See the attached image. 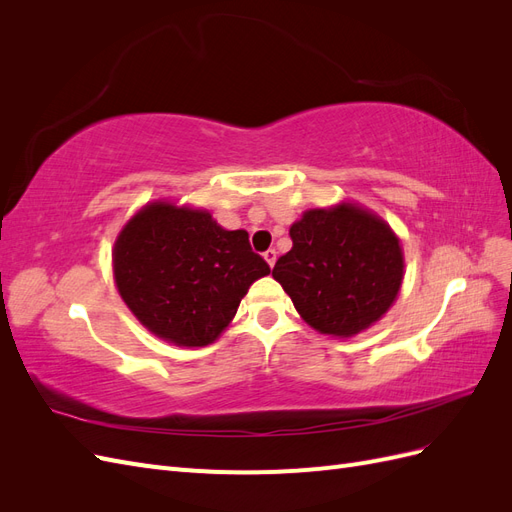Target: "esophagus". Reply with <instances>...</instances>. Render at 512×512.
I'll list each match as a JSON object with an SVG mask.
<instances>
[{"label":"esophagus","instance_id":"obj_1","mask_svg":"<svg viewBox=\"0 0 512 512\" xmlns=\"http://www.w3.org/2000/svg\"><path fill=\"white\" fill-rule=\"evenodd\" d=\"M262 256H265V260H267V265H269V267H273V265H275V258H277V252L273 250V247H269V250H267L265 254H262Z\"/></svg>","mask_w":512,"mask_h":512}]
</instances>
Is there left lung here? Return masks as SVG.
<instances>
[{
    "label": "left lung",
    "instance_id": "1",
    "mask_svg": "<svg viewBox=\"0 0 512 512\" xmlns=\"http://www.w3.org/2000/svg\"><path fill=\"white\" fill-rule=\"evenodd\" d=\"M290 239L273 277L309 327L352 337L389 312L404 280V254L376 213L352 203L309 209L290 226Z\"/></svg>",
    "mask_w": 512,
    "mask_h": 512
}]
</instances>
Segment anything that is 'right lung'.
<instances>
[{"mask_svg": "<svg viewBox=\"0 0 512 512\" xmlns=\"http://www.w3.org/2000/svg\"><path fill=\"white\" fill-rule=\"evenodd\" d=\"M113 273L143 327L198 348L220 337L247 290L271 269L245 230L222 228L205 209L151 203L119 232Z\"/></svg>", "mask_w": 512, "mask_h": 512, "instance_id": "1", "label": "right lung"}]
</instances>
